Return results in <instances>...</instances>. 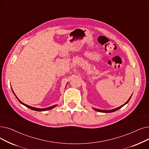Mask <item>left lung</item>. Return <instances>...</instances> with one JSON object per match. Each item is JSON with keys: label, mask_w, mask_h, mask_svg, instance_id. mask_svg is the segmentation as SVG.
I'll list each match as a JSON object with an SVG mask.
<instances>
[{"label": "left lung", "mask_w": 149, "mask_h": 149, "mask_svg": "<svg viewBox=\"0 0 149 149\" xmlns=\"http://www.w3.org/2000/svg\"><path fill=\"white\" fill-rule=\"evenodd\" d=\"M132 95H131V96L130 97V98L128 100V101H127L125 104H124L122 105L121 106H120V107H117V108H116V109H112V110H100V109H95V108H93V109L95 110H96V111H99V112H103V113H111V112H114V111H115L119 110V109L122 108L124 105H125V104H127V103H128V102H129V100H130V98H131V97H132Z\"/></svg>", "instance_id": "obj_1"}]
</instances>
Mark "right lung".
<instances>
[{
	"label": "right lung",
	"instance_id": "1",
	"mask_svg": "<svg viewBox=\"0 0 149 149\" xmlns=\"http://www.w3.org/2000/svg\"><path fill=\"white\" fill-rule=\"evenodd\" d=\"M11 89H12V88H11ZM12 91H13V92L14 95H15V96L16 97V98H17V100H18V101H19L20 102V104H22V105H25V107H28V108H29V109H31V110H34V111H47V110H51V109H52L54 108L55 107H56V106H57V104H56V105H53V106H51V107H47V108H44V109H39V108H36V107H31V106L28 105H26V104H25L23 103L22 102H21V101H20L19 100V99H18V97L16 96V95H15V92L13 91V89H12Z\"/></svg>",
	"mask_w": 149,
	"mask_h": 149
}]
</instances>
